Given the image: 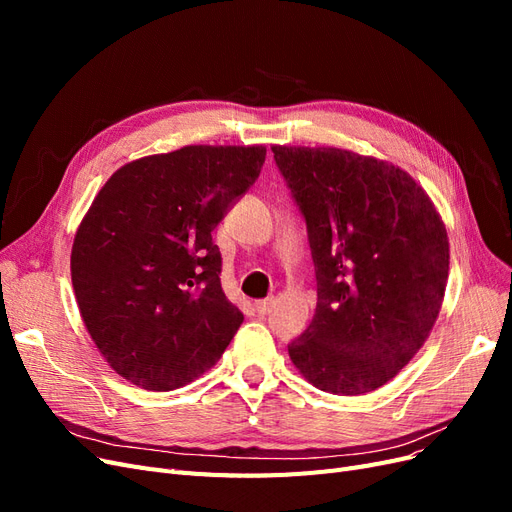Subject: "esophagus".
I'll return each instance as SVG.
<instances>
[{"mask_svg":"<svg viewBox=\"0 0 512 512\" xmlns=\"http://www.w3.org/2000/svg\"><path fill=\"white\" fill-rule=\"evenodd\" d=\"M256 312L260 314V316H267L271 309H273V299H265V301H256Z\"/></svg>","mask_w":512,"mask_h":512,"instance_id":"1","label":"esophagus"}]
</instances>
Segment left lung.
I'll use <instances>...</instances> for the list:
<instances>
[{
    "label": "left lung",
    "instance_id": "left-lung-1",
    "mask_svg": "<svg viewBox=\"0 0 512 512\" xmlns=\"http://www.w3.org/2000/svg\"><path fill=\"white\" fill-rule=\"evenodd\" d=\"M316 269L312 324L288 344L301 374L333 395L380 389L438 318L448 239L406 170L333 147H273Z\"/></svg>",
    "mask_w": 512,
    "mask_h": 512
}]
</instances>
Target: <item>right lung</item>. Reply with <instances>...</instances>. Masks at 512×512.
I'll return each mask as SVG.
<instances>
[{"mask_svg":"<svg viewBox=\"0 0 512 512\" xmlns=\"http://www.w3.org/2000/svg\"><path fill=\"white\" fill-rule=\"evenodd\" d=\"M267 149L190 145L121 166L76 230L72 286L119 376L173 391L218 363L243 314L211 232L256 183Z\"/></svg>","mask_w":512,"mask_h":512,"instance_id":"right-lung-1","label":"right lung"}]
</instances>
